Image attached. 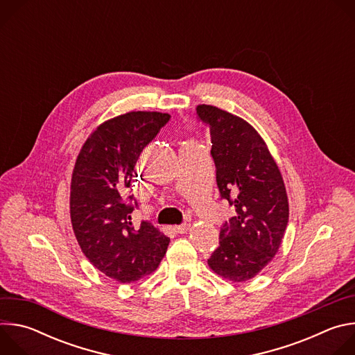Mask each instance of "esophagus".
<instances>
[{
    "label": "esophagus",
    "mask_w": 355,
    "mask_h": 355,
    "mask_svg": "<svg viewBox=\"0 0 355 355\" xmlns=\"http://www.w3.org/2000/svg\"><path fill=\"white\" fill-rule=\"evenodd\" d=\"M188 229H189V225H188V223H182V225H178V226H174V227H173V230H174L175 233H178V234L187 233Z\"/></svg>",
    "instance_id": "obj_1"
}]
</instances>
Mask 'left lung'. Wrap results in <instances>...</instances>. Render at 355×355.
<instances>
[{"instance_id":"left-lung-1","label":"left lung","mask_w":355,"mask_h":355,"mask_svg":"<svg viewBox=\"0 0 355 355\" xmlns=\"http://www.w3.org/2000/svg\"><path fill=\"white\" fill-rule=\"evenodd\" d=\"M211 133V155L220 198L234 207L208 266L218 275L243 282L256 277L277 254L289 205L281 171L270 150L244 119L212 105H198Z\"/></svg>"}]
</instances>
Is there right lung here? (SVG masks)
<instances>
[{
  "label": "right lung",
  "instance_id": "add662e5",
  "mask_svg": "<svg viewBox=\"0 0 355 355\" xmlns=\"http://www.w3.org/2000/svg\"><path fill=\"white\" fill-rule=\"evenodd\" d=\"M168 121V114L150 111L105 121L85 140L73 170L70 216L76 239L96 270L122 284L153 272L170 243L146 220L133 226L137 204L133 195L126 198L140 153Z\"/></svg>",
  "mask_w": 355,
  "mask_h": 355
}]
</instances>
